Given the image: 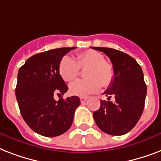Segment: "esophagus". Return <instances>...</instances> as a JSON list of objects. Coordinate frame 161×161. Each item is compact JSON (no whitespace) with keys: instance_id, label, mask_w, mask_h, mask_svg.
Here are the masks:
<instances>
[{"instance_id":"1","label":"esophagus","mask_w":161,"mask_h":161,"mask_svg":"<svg viewBox=\"0 0 161 161\" xmlns=\"http://www.w3.org/2000/svg\"><path fill=\"white\" fill-rule=\"evenodd\" d=\"M88 97H80V101L81 103H84L86 101L88 100Z\"/></svg>"}]
</instances>
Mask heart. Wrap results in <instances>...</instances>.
<instances>
[{
  "mask_svg": "<svg viewBox=\"0 0 161 161\" xmlns=\"http://www.w3.org/2000/svg\"><path fill=\"white\" fill-rule=\"evenodd\" d=\"M87 68L84 73L86 79L77 80L69 85V92L76 96H87L99 90L101 85L106 88L112 83L114 71L112 64L104 60L101 53L87 50L77 54L75 59L65 56L60 61L58 71L63 80L71 82L80 73V69Z\"/></svg>",
  "mask_w": 161,
  "mask_h": 161,
  "instance_id": "b5f03b06",
  "label": "heart"
}]
</instances>
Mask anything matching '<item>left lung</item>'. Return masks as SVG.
<instances>
[{
  "label": "left lung",
  "mask_w": 161,
  "mask_h": 161,
  "mask_svg": "<svg viewBox=\"0 0 161 161\" xmlns=\"http://www.w3.org/2000/svg\"><path fill=\"white\" fill-rule=\"evenodd\" d=\"M109 58L114 71L112 83L104 92L108 101L101 100L99 109L93 113L96 125L106 134L123 135L140 120L145 107L147 87L140 64L135 58L119 50L93 47ZM112 96L115 99L109 101Z\"/></svg>",
  "instance_id": "8db88e82"
}]
</instances>
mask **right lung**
<instances>
[{"label":"right lung","mask_w":161,"mask_h":161,"mask_svg":"<svg viewBox=\"0 0 161 161\" xmlns=\"http://www.w3.org/2000/svg\"><path fill=\"white\" fill-rule=\"evenodd\" d=\"M75 48L61 47L35 54L18 71L16 97L20 112L29 127L42 136L56 137L68 131L80 105L77 96L54 99V95L61 97L68 89L58 71L61 59Z\"/></svg>","instance_id":"obj_1"}]
</instances>
